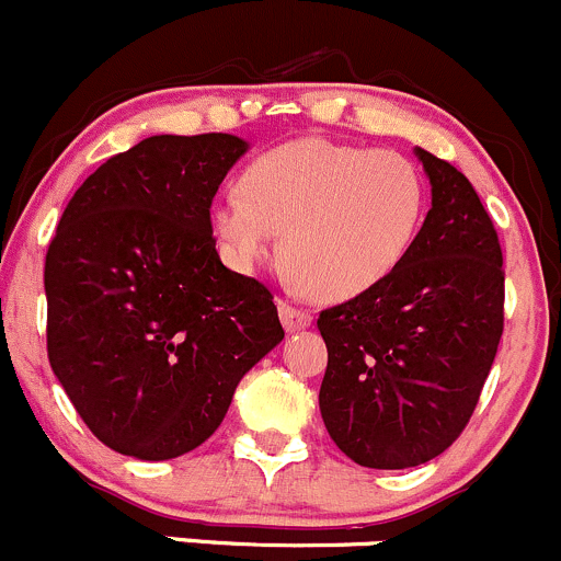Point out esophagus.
Wrapping results in <instances>:
<instances>
[{
  "label": "esophagus",
  "mask_w": 561,
  "mask_h": 561,
  "mask_svg": "<svg viewBox=\"0 0 561 561\" xmlns=\"http://www.w3.org/2000/svg\"><path fill=\"white\" fill-rule=\"evenodd\" d=\"M276 307H279V317H282V325L287 328V331H301V328H309L312 325V312H307V309L301 307H293L290 301H276Z\"/></svg>",
  "instance_id": "esophagus-1"
}]
</instances>
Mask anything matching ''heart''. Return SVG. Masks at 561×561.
I'll use <instances>...</instances> for the list:
<instances>
[{
    "mask_svg": "<svg viewBox=\"0 0 561 561\" xmlns=\"http://www.w3.org/2000/svg\"><path fill=\"white\" fill-rule=\"evenodd\" d=\"M426 184L390 149L301 138L260 154L241 192H222L208 228L233 268L252 271L282 233L293 282L325 301L371 290L404 260L421 228Z\"/></svg>",
    "mask_w": 561,
    "mask_h": 561,
    "instance_id": "b5f03b06",
    "label": "heart"
}]
</instances>
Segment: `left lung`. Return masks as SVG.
<instances>
[{"instance_id":"1","label":"left lung","mask_w":561,"mask_h":561,"mask_svg":"<svg viewBox=\"0 0 561 561\" xmlns=\"http://www.w3.org/2000/svg\"><path fill=\"white\" fill-rule=\"evenodd\" d=\"M432 208L410 252L371 290L320 312V412L360 467L407 469L448 450L500 347L505 271L491 217L450 162L415 149Z\"/></svg>"}]
</instances>
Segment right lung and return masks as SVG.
Listing matches in <instances>:
<instances>
[{
	"instance_id": "1",
	"label": "right lung",
	"mask_w": 561,
	"mask_h": 561,
	"mask_svg": "<svg viewBox=\"0 0 561 561\" xmlns=\"http://www.w3.org/2000/svg\"><path fill=\"white\" fill-rule=\"evenodd\" d=\"M247 140L151 135L72 195L45 254L48 360L94 437L165 461L206 443L285 339L265 285L222 265L208 208Z\"/></svg>"
}]
</instances>
